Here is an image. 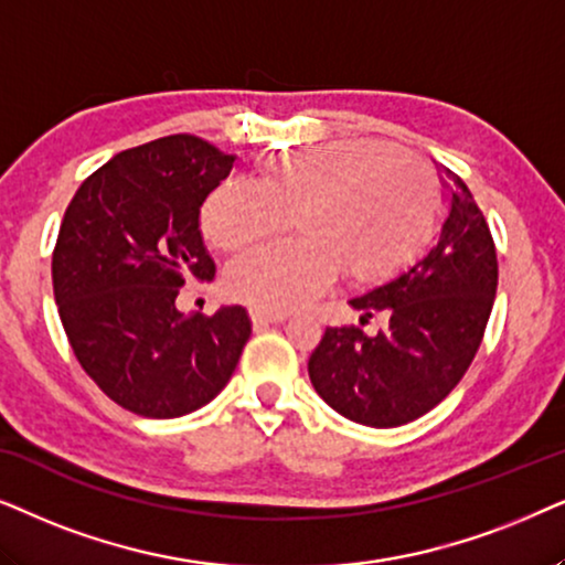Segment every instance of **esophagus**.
Returning a JSON list of instances; mask_svg holds the SVG:
<instances>
[{
    "label": "esophagus",
    "instance_id": "34e87169",
    "mask_svg": "<svg viewBox=\"0 0 565 565\" xmlns=\"http://www.w3.org/2000/svg\"><path fill=\"white\" fill-rule=\"evenodd\" d=\"M250 320H253L255 328H268V326H274V322L287 320V315H284V312H266V310H250Z\"/></svg>",
    "mask_w": 565,
    "mask_h": 565
}]
</instances>
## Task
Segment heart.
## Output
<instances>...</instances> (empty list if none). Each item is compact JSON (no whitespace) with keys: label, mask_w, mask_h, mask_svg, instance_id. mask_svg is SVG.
Listing matches in <instances>:
<instances>
[{"label":"heart","mask_w":565,"mask_h":565,"mask_svg":"<svg viewBox=\"0 0 565 565\" xmlns=\"http://www.w3.org/2000/svg\"><path fill=\"white\" fill-rule=\"evenodd\" d=\"M436 175L405 147L338 141L276 154L260 164V185L224 180L201 209V230L220 250L278 237L295 216L305 237L258 247L224 276L239 302L287 312L322 295L345 266L359 278L393 270L436 209Z\"/></svg>","instance_id":"heart-1"}]
</instances>
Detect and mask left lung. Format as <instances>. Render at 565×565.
<instances>
[{
	"instance_id": "1",
	"label": "left lung",
	"mask_w": 565,
	"mask_h": 565,
	"mask_svg": "<svg viewBox=\"0 0 565 565\" xmlns=\"http://www.w3.org/2000/svg\"><path fill=\"white\" fill-rule=\"evenodd\" d=\"M445 178V216L426 253L349 302L361 322L385 315L387 328H328L307 364L322 401L356 424L393 428L436 408L483 341L499 287L495 245L470 188L447 168Z\"/></svg>"
}]
</instances>
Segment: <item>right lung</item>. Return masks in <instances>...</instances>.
Masks as SVG:
<instances>
[{
	"mask_svg": "<svg viewBox=\"0 0 565 565\" xmlns=\"http://www.w3.org/2000/svg\"><path fill=\"white\" fill-rule=\"evenodd\" d=\"M232 162L172 134L118 152L66 206L51 258L58 318L82 370L137 416L178 418L214 401L253 333L239 305L175 307L188 278L216 274L199 212Z\"/></svg>",
	"mask_w": 565,
	"mask_h": 565,
	"instance_id": "right-lung-1",
	"label": "right lung"
}]
</instances>
